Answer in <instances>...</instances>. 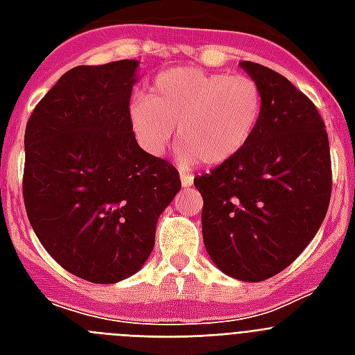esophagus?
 I'll return each instance as SVG.
<instances>
[{
    "label": "esophagus",
    "mask_w": 355,
    "mask_h": 355,
    "mask_svg": "<svg viewBox=\"0 0 355 355\" xmlns=\"http://www.w3.org/2000/svg\"><path fill=\"white\" fill-rule=\"evenodd\" d=\"M180 182H182V188H189L193 184V175L191 173L180 171Z\"/></svg>",
    "instance_id": "obj_1"
}]
</instances>
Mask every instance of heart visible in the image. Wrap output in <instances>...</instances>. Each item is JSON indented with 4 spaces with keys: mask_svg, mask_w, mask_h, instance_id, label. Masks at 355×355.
<instances>
[{
    "mask_svg": "<svg viewBox=\"0 0 355 355\" xmlns=\"http://www.w3.org/2000/svg\"><path fill=\"white\" fill-rule=\"evenodd\" d=\"M263 107V90L248 75L173 68L156 77L150 96L134 97L128 118L150 155L166 153L177 127L182 164L219 166L252 141Z\"/></svg>",
    "mask_w": 355,
    "mask_h": 355,
    "instance_id": "1",
    "label": "heart"
}]
</instances>
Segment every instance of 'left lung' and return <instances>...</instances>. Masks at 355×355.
Here are the masks:
<instances>
[{"label":"left lung","instance_id":"8db88e82","mask_svg":"<svg viewBox=\"0 0 355 355\" xmlns=\"http://www.w3.org/2000/svg\"><path fill=\"white\" fill-rule=\"evenodd\" d=\"M263 90L258 132L232 160L193 180L214 263L243 282L278 275L308 247L331 195L328 134L309 97L261 64L239 62Z\"/></svg>","mask_w":355,"mask_h":355}]
</instances>
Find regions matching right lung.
Returning a JSON list of instances; mask_svg holds the SVG:
<instances>
[{"mask_svg":"<svg viewBox=\"0 0 355 355\" xmlns=\"http://www.w3.org/2000/svg\"><path fill=\"white\" fill-rule=\"evenodd\" d=\"M138 60L69 69L25 127L24 202L60 267L94 284L141 269L178 171L145 153L130 128Z\"/></svg>","mask_w":355,"mask_h":355,"instance_id":"1","label":"right lung"}]
</instances>
